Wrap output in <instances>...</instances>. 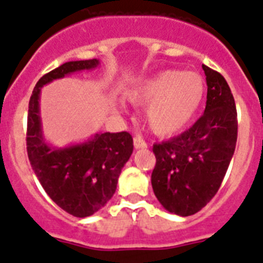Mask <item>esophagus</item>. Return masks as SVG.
I'll list each match as a JSON object with an SVG mask.
<instances>
[{
    "mask_svg": "<svg viewBox=\"0 0 263 263\" xmlns=\"http://www.w3.org/2000/svg\"><path fill=\"white\" fill-rule=\"evenodd\" d=\"M134 148L136 149H141V148H146L147 143L141 138V137H136L134 138Z\"/></svg>",
    "mask_w": 263,
    "mask_h": 263,
    "instance_id": "34e87169",
    "label": "esophagus"
}]
</instances>
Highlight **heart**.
Masks as SVG:
<instances>
[{
	"mask_svg": "<svg viewBox=\"0 0 263 263\" xmlns=\"http://www.w3.org/2000/svg\"><path fill=\"white\" fill-rule=\"evenodd\" d=\"M205 82L199 73L166 69L138 80L125 91L129 102L146 107V121L157 136H173L199 111Z\"/></svg>",
	"mask_w": 263,
	"mask_h": 263,
	"instance_id": "b5f03b06",
	"label": "heart"
}]
</instances>
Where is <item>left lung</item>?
Segmentation results:
<instances>
[{
	"instance_id": "left-lung-1",
	"label": "left lung",
	"mask_w": 263,
	"mask_h": 263,
	"mask_svg": "<svg viewBox=\"0 0 263 263\" xmlns=\"http://www.w3.org/2000/svg\"><path fill=\"white\" fill-rule=\"evenodd\" d=\"M202 69L208 86L204 115L181 136L152 148L155 196L164 209L181 217L197 213L213 199L237 139L236 107L229 84L209 67Z\"/></svg>"
}]
</instances>
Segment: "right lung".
Segmentation results:
<instances>
[{"instance_id":"right-lung-1","label":"right lung","mask_w":263,"mask_h":263,"mask_svg":"<svg viewBox=\"0 0 263 263\" xmlns=\"http://www.w3.org/2000/svg\"><path fill=\"white\" fill-rule=\"evenodd\" d=\"M99 64V59L67 62L42 76L29 99L27 152L32 169L50 199L79 218L98 212L114 196L121 169L133 154V138L126 132H107L66 147L51 146L42 132L40 96L41 87L54 80Z\"/></svg>"}]
</instances>
